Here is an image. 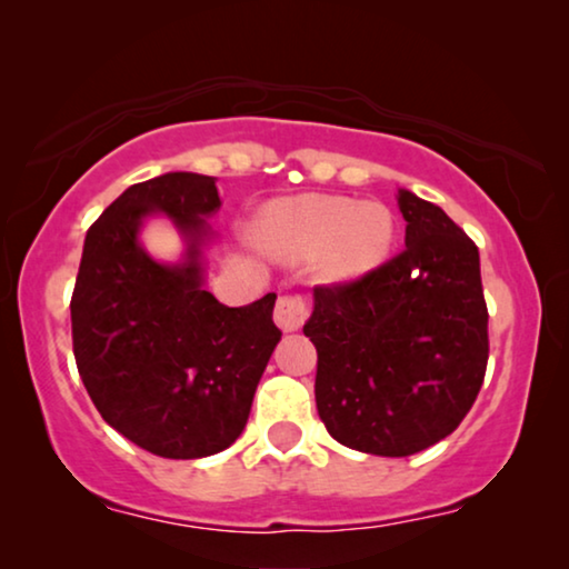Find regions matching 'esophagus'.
I'll return each instance as SVG.
<instances>
[{"label":"esophagus","mask_w":569,"mask_h":569,"mask_svg":"<svg viewBox=\"0 0 569 569\" xmlns=\"http://www.w3.org/2000/svg\"><path fill=\"white\" fill-rule=\"evenodd\" d=\"M310 316V300L300 292H287L277 300L274 321L282 331H298Z\"/></svg>","instance_id":"esophagus-1"}]
</instances>
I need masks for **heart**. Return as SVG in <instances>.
Segmentation results:
<instances>
[{
	"label": "heart",
	"mask_w": 569,
	"mask_h": 569,
	"mask_svg": "<svg viewBox=\"0 0 569 569\" xmlns=\"http://www.w3.org/2000/svg\"><path fill=\"white\" fill-rule=\"evenodd\" d=\"M393 217L378 201L337 197L279 199L256 222L263 251L284 261H310L329 279L360 277L388 253Z\"/></svg>",
	"instance_id": "1"
}]
</instances>
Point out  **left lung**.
I'll return each instance as SVG.
<instances>
[{
  "mask_svg": "<svg viewBox=\"0 0 569 569\" xmlns=\"http://www.w3.org/2000/svg\"><path fill=\"white\" fill-rule=\"evenodd\" d=\"M407 246L347 282L316 284V407L341 446L411 456L448 438L489 360L479 248L438 204L399 191Z\"/></svg>",
  "mask_w": 569,
  "mask_h": 569,
  "instance_id": "obj_1",
  "label": "left lung"
}]
</instances>
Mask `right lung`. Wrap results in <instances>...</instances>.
<instances>
[{"instance_id": "right-lung-1", "label": "right lung", "mask_w": 569, "mask_h": 569, "mask_svg": "<svg viewBox=\"0 0 569 569\" xmlns=\"http://www.w3.org/2000/svg\"><path fill=\"white\" fill-rule=\"evenodd\" d=\"M212 176L166 173L129 186L90 224L72 292V347L92 403L113 430L162 458L230 448L251 415L282 331L269 292L228 308L201 287V217L220 209ZM166 211L190 236L181 268L152 262L136 230Z\"/></svg>"}]
</instances>
